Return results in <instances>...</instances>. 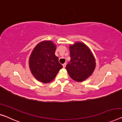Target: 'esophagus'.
<instances>
[{
  "mask_svg": "<svg viewBox=\"0 0 122 122\" xmlns=\"http://www.w3.org/2000/svg\"><path fill=\"white\" fill-rule=\"evenodd\" d=\"M66 63L63 64V66L64 68H65V66H66Z\"/></svg>",
  "mask_w": 122,
  "mask_h": 122,
  "instance_id": "obj_1",
  "label": "esophagus"
}]
</instances>
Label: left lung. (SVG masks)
Returning a JSON list of instances; mask_svg holds the SVG:
<instances>
[{
    "instance_id": "8db88e82",
    "label": "left lung",
    "mask_w": 122,
    "mask_h": 122,
    "mask_svg": "<svg viewBox=\"0 0 122 122\" xmlns=\"http://www.w3.org/2000/svg\"><path fill=\"white\" fill-rule=\"evenodd\" d=\"M71 59L66 66L69 76L76 82H82L92 75L95 68V59L89 48L83 42L69 46Z\"/></svg>"
}]
</instances>
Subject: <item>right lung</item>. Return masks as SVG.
Instances as JSON below:
<instances>
[{
  "instance_id": "add662e5",
  "label": "right lung",
  "mask_w": 122,
  "mask_h": 122,
  "mask_svg": "<svg viewBox=\"0 0 122 122\" xmlns=\"http://www.w3.org/2000/svg\"><path fill=\"white\" fill-rule=\"evenodd\" d=\"M56 45L50 40L39 43L31 52L29 60V68L34 77L45 83L55 79L62 65L55 55Z\"/></svg>"
}]
</instances>
